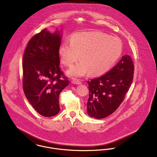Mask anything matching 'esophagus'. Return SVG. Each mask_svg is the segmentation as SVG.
<instances>
[{"label":"esophagus","mask_w":157,"mask_h":157,"mask_svg":"<svg viewBox=\"0 0 157 157\" xmlns=\"http://www.w3.org/2000/svg\"><path fill=\"white\" fill-rule=\"evenodd\" d=\"M72 83H74V84H81L82 83L79 80H78V79H74L72 81Z\"/></svg>","instance_id":"esophagus-1"}]
</instances>
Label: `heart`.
I'll use <instances>...</instances> for the list:
<instances>
[{"instance_id":"b5f03b06","label":"heart","mask_w":157,"mask_h":157,"mask_svg":"<svg viewBox=\"0 0 157 157\" xmlns=\"http://www.w3.org/2000/svg\"><path fill=\"white\" fill-rule=\"evenodd\" d=\"M122 53V43L117 37L101 32H81L60 44L59 53L62 63L71 67L80 58L82 62L68 71L74 76H81L88 72L98 76L109 71Z\"/></svg>"}]
</instances>
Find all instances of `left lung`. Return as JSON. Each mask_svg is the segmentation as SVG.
Segmentation results:
<instances>
[{"instance_id": "1", "label": "left lung", "mask_w": 157, "mask_h": 157, "mask_svg": "<svg viewBox=\"0 0 157 157\" xmlns=\"http://www.w3.org/2000/svg\"><path fill=\"white\" fill-rule=\"evenodd\" d=\"M134 67L132 57L127 55L107 73L87 81V113L90 116L102 119L117 109L133 81Z\"/></svg>"}]
</instances>
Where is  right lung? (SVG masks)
Returning a JSON list of instances; mask_svg holds the SVG:
<instances>
[{"label":"right lung","instance_id":"add662e5","mask_svg":"<svg viewBox=\"0 0 157 157\" xmlns=\"http://www.w3.org/2000/svg\"><path fill=\"white\" fill-rule=\"evenodd\" d=\"M61 37L47 29L28 41L22 61V86L28 101L37 112L52 117L60 111L59 95L69 85L60 69L59 49Z\"/></svg>","mask_w":157,"mask_h":157}]
</instances>
